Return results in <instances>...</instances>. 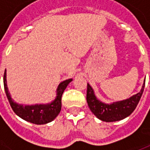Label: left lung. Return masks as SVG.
Masks as SVG:
<instances>
[{"label": "left lung", "mask_w": 150, "mask_h": 150, "mask_svg": "<svg viewBox=\"0 0 150 150\" xmlns=\"http://www.w3.org/2000/svg\"><path fill=\"white\" fill-rule=\"evenodd\" d=\"M145 81H144L141 91L131 97L120 101L105 104L95 95L94 90L89 83L87 89V102L91 112L102 121L114 122L125 119L135 110L145 88Z\"/></svg>", "instance_id": "8db88e82"}]
</instances>
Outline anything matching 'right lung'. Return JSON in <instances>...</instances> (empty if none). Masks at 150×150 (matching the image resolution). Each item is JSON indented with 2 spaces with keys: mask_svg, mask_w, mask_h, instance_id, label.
<instances>
[{
  "mask_svg": "<svg viewBox=\"0 0 150 150\" xmlns=\"http://www.w3.org/2000/svg\"><path fill=\"white\" fill-rule=\"evenodd\" d=\"M72 81V79L61 82L56 90V97L49 104H40L34 105H26L16 103L11 97V95L8 91L6 80V70L4 73V87L10 104L12 109L21 119L28 122L33 123L35 125H45L53 121L55 119L61 111L62 108V96L65 91L67 85Z\"/></svg>",
  "mask_w": 150,
  "mask_h": 150,
  "instance_id": "add662e5",
  "label": "right lung"
}]
</instances>
